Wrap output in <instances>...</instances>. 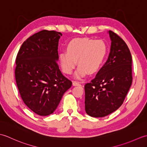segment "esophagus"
<instances>
[{
	"label": "esophagus",
	"mask_w": 147,
	"mask_h": 147,
	"mask_svg": "<svg viewBox=\"0 0 147 147\" xmlns=\"http://www.w3.org/2000/svg\"><path fill=\"white\" fill-rule=\"evenodd\" d=\"M73 86H82V85H81V84L79 82H73Z\"/></svg>",
	"instance_id": "obj_1"
}]
</instances>
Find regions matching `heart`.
Returning <instances> with one entry per match:
<instances>
[{
    "label": "heart",
    "instance_id": "b5f03b06",
    "mask_svg": "<svg viewBox=\"0 0 147 147\" xmlns=\"http://www.w3.org/2000/svg\"><path fill=\"white\" fill-rule=\"evenodd\" d=\"M107 52V45L104 40L76 38L67 45V52L59 54V61L62 71L68 74L73 72L77 61L79 66L74 76L80 79L87 73L93 74L97 72L104 63Z\"/></svg>",
    "mask_w": 147,
    "mask_h": 147
}]
</instances>
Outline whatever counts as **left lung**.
<instances>
[{
    "instance_id": "left-lung-1",
    "label": "left lung",
    "mask_w": 147,
    "mask_h": 147,
    "mask_svg": "<svg viewBox=\"0 0 147 147\" xmlns=\"http://www.w3.org/2000/svg\"><path fill=\"white\" fill-rule=\"evenodd\" d=\"M111 40L107 61L94 79L85 84V111L102 117L121 107L132 83V57L125 42L109 31Z\"/></svg>"
}]
</instances>
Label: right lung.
Listing matches in <instances>:
<instances>
[{"label": "right lung", "mask_w": 147, "mask_h": 147, "mask_svg": "<svg viewBox=\"0 0 147 147\" xmlns=\"http://www.w3.org/2000/svg\"><path fill=\"white\" fill-rule=\"evenodd\" d=\"M61 36L60 32L45 30L34 34L23 42L16 59V82L21 98L42 116L55 111L72 86L57 64Z\"/></svg>", "instance_id": "1"}]
</instances>
